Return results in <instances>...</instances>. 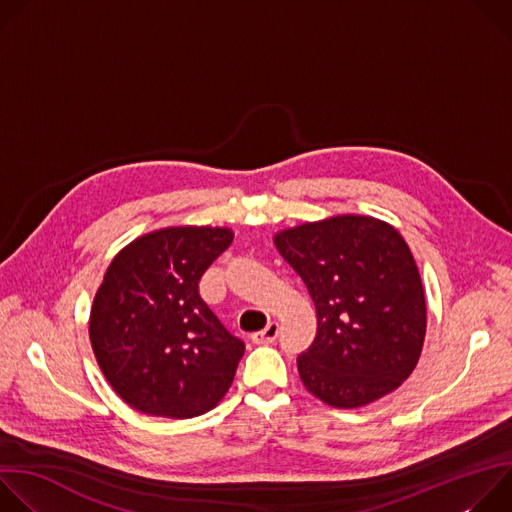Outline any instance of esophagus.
<instances>
[{
	"label": "esophagus",
	"instance_id": "obj_1",
	"mask_svg": "<svg viewBox=\"0 0 512 512\" xmlns=\"http://www.w3.org/2000/svg\"><path fill=\"white\" fill-rule=\"evenodd\" d=\"M277 334H279L277 322H269L263 330L255 332V334L251 336V340H253L255 344H269V342H273V340L277 338Z\"/></svg>",
	"mask_w": 512,
	"mask_h": 512
}]
</instances>
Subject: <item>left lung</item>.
<instances>
[{
  "label": "left lung",
  "mask_w": 512,
  "mask_h": 512,
  "mask_svg": "<svg viewBox=\"0 0 512 512\" xmlns=\"http://www.w3.org/2000/svg\"><path fill=\"white\" fill-rule=\"evenodd\" d=\"M316 306L318 330L298 356L304 387L354 409L395 391L425 338V296L405 239L373 216L342 214L273 237Z\"/></svg>",
  "instance_id": "obj_1"
}]
</instances>
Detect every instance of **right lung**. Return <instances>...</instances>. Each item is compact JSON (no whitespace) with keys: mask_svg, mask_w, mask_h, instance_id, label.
<instances>
[{"mask_svg":"<svg viewBox=\"0 0 512 512\" xmlns=\"http://www.w3.org/2000/svg\"><path fill=\"white\" fill-rule=\"evenodd\" d=\"M231 243L229 229L168 227L111 261L89 336L105 379L133 409L188 419L229 391L245 344L204 304L198 283Z\"/></svg>","mask_w":512,"mask_h":512,"instance_id":"1","label":"right lung"}]
</instances>
